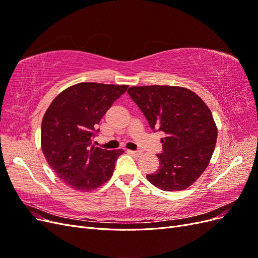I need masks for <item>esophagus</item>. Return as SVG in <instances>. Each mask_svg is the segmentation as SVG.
I'll return each instance as SVG.
<instances>
[{
	"label": "esophagus",
	"instance_id": "34e87169",
	"mask_svg": "<svg viewBox=\"0 0 258 258\" xmlns=\"http://www.w3.org/2000/svg\"><path fill=\"white\" fill-rule=\"evenodd\" d=\"M129 154H131L132 156H135V157H139L140 155H141V152H138V151H128Z\"/></svg>",
	"mask_w": 258,
	"mask_h": 258
}]
</instances>
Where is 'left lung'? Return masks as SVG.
Masks as SVG:
<instances>
[{
    "instance_id": "obj_1",
    "label": "left lung",
    "mask_w": 258,
    "mask_h": 258,
    "mask_svg": "<svg viewBox=\"0 0 258 258\" xmlns=\"http://www.w3.org/2000/svg\"><path fill=\"white\" fill-rule=\"evenodd\" d=\"M129 96L150 127L166 135L159 169L146 177L159 189L183 190L204 173L212 157L217 128L212 113L191 90L178 86L130 87Z\"/></svg>"
}]
</instances>
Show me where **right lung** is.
<instances>
[{
	"instance_id": "1",
	"label": "right lung",
	"mask_w": 258,
	"mask_h": 258,
	"mask_svg": "<svg viewBox=\"0 0 258 258\" xmlns=\"http://www.w3.org/2000/svg\"><path fill=\"white\" fill-rule=\"evenodd\" d=\"M127 85L80 83L53 99L41 129L42 151L57 176L73 189L90 191L113 175L122 150L92 145L97 124Z\"/></svg>"
}]
</instances>
